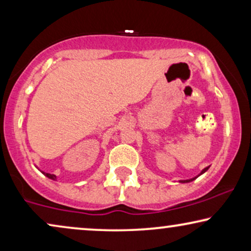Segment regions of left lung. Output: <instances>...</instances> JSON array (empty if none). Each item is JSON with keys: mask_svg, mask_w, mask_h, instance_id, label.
<instances>
[{"mask_svg": "<svg viewBox=\"0 0 251 251\" xmlns=\"http://www.w3.org/2000/svg\"><path fill=\"white\" fill-rule=\"evenodd\" d=\"M209 169V167H207V168H204V169L203 170H202L201 171V173H200V175H202V174H204L205 173V171H207ZM200 175H198V176L197 177H194V178H191V179H186V180H179V183H190V181H192V180H194V179H197V178L199 177V176H200Z\"/></svg>", "mask_w": 251, "mask_h": 251, "instance_id": "1", "label": "left lung"}]
</instances>
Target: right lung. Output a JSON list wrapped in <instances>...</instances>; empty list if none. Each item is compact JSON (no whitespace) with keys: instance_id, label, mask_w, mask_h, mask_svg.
Masks as SVG:
<instances>
[{"instance_id":"add662e5","label":"right lung","mask_w":251,"mask_h":251,"mask_svg":"<svg viewBox=\"0 0 251 251\" xmlns=\"http://www.w3.org/2000/svg\"><path fill=\"white\" fill-rule=\"evenodd\" d=\"M41 173H42L44 176H47L48 178H50V179H52V180H56L57 179V177H56V175H52V174H48V173H44V171H41Z\"/></svg>"}]
</instances>
